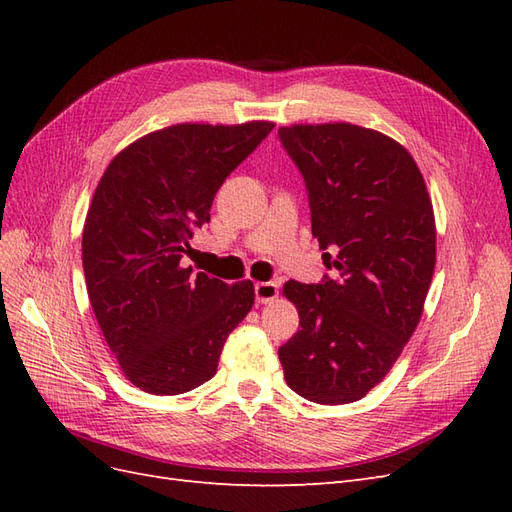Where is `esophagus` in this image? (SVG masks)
<instances>
[{"instance_id":"34e87169","label":"esophagus","mask_w":512,"mask_h":512,"mask_svg":"<svg viewBox=\"0 0 512 512\" xmlns=\"http://www.w3.org/2000/svg\"><path fill=\"white\" fill-rule=\"evenodd\" d=\"M254 294H256V303L265 305L271 303L273 299H277V294H280V286L275 282H258L254 286Z\"/></svg>"}]
</instances>
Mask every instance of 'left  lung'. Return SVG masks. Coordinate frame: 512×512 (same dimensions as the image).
I'll return each mask as SVG.
<instances>
[{"instance_id": "1", "label": "left lung", "mask_w": 512, "mask_h": 512, "mask_svg": "<svg viewBox=\"0 0 512 512\" xmlns=\"http://www.w3.org/2000/svg\"><path fill=\"white\" fill-rule=\"evenodd\" d=\"M301 170L312 235L335 277L286 282L299 331L280 348L286 384L322 406L365 397L399 359L436 267L421 170L393 138L352 123L280 128Z\"/></svg>"}]
</instances>
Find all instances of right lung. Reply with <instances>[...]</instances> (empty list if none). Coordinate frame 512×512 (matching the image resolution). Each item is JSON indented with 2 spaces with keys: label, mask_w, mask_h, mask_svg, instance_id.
<instances>
[{
  "label": "right lung",
  "mask_w": 512,
  "mask_h": 512,
  "mask_svg": "<svg viewBox=\"0 0 512 512\" xmlns=\"http://www.w3.org/2000/svg\"><path fill=\"white\" fill-rule=\"evenodd\" d=\"M273 130L177 123L113 158L83 228L91 307L126 378L151 395L211 380L226 337L254 305L250 280L228 286L192 273L185 256L209 222L215 192Z\"/></svg>",
  "instance_id": "right-lung-1"
}]
</instances>
